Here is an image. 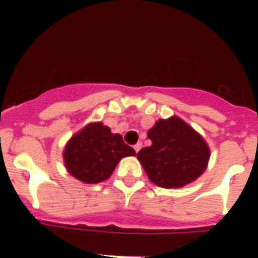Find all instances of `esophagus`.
Here are the masks:
<instances>
[{
  "mask_svg": "<svg viewBox=\"0 0 258 258\" xmlns=\"http://www.w3.org/2000/svg\"><path fill=\"white\" fill-rule=\"evenodd\" d=\"M141 148H142V144H141V142H138V144H135V145H134V151L138 153Z\"/></svg>",
  "mask_w": 258,
  "mask_h": 258,
  "instance_id": "obj_1",
  "label": "esophagus"
}]
</instances>
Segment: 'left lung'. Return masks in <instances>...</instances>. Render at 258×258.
Listing matches in <instances>:
<instances>
[{"instance_id":"8db88e82","label":"left lung","mask_w":258,"mask_h":258,"mask_svg":"<svg viewBox=\"0 0 258 258\" xmlns=\"http://www.w3.org/2000/svg\"><path fill=\"white\" fill-rule=\"evenodd\" d=\"M152 145L138 152V160L153 184L181 188L203 173L210 157L209 146L179 117L159 120L149 131Z\"/></svg>"}]
</instances>
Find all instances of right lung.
I'll use <instances>...</instances> for the list:
<instances>
[{"label":"right lung","instance_id":"1","mask_svg":"<svg viewBox=\"0 0 258 258\" xmlns=\"http://www.w3.org/2000/svg\"><path fill=\"white\" fill-rule=\"evenodd\" d=\"M120 134H112L102 123L87 125L72 137L63 152L68 171L87 184H98L112 175L120 159L134 156Z\"/></svg>","mask_w":258,"mask_h":258}]
</instances>
